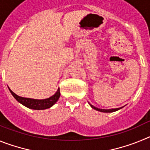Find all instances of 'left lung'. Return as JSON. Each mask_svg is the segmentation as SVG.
I'll return each instance as SVG.
<instances>
[{
    "mask_svg": "<svg viewBox=\"0 0 150 150\" xmlns=\"http://www.w3.org/2000/svg\"><path fill=\"white\" fill-rule=\"evenodd\" d=\"M89 104V103H88ZM89 105L91 106L93 109L96 110L98 111H100V112H115V111H117L119 110L122 109V107H120V108H116V109H109V110H105V109H99V108H98V107H94L93 105H91V104H89Z\"/></svg>",
    "mask_w": 150,
    "mask_h": 150,
    "instance_id": "8db88e82",
    "label": "left lung"
}]
</instances>
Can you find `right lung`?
Instances as JSON below:
<instances>
[{"instance_id": "obj_1", "label": "right lung", "mask_w": 150, "mask_h": 150, "mask_svg": "<svg viewBox=\"0 0 150 150\" xmlns=\"http://www.w3.org/2000/svg\"><path fill=\"white\" fill-rule=\"evenodd\" d=\"M9 88V87H8ZM9 90L11 92L12 95L15 98L16 100L18 102H19L22 105L25 106L28 108L33 110H46L50 108L52 106L58 101L60 97V89H58L55 94L52 96H51L49 98L42 99V100H38V99H32V98H23L18 95H16L10 88Z\"/></svg>"}]
</instances>
